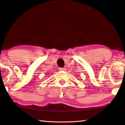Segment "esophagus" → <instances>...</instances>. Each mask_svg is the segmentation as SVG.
Listing matches in <instances>:
<instances>
[{"instance_id": "34e87169", "label": "esophagus", "mask_w": 125, "mask_h": 125, "mask_svg": "<svg viewBox=\"0 0 125 125\" xmlns=\"http://www.w3.org/2000/svg\"><path fill=\"white\" fill-rule=\"evenodd\" d=\"M59 71H65L66 69H65V68H59Z\"/></svg>"}]
</instances>
